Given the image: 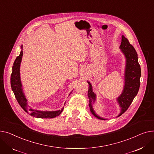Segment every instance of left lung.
<instances>
[{"label": "left lung", "mask_w": 154, "mask_h": 154, "mask_svg": "<svg viewBox=\"0 0 154 154\" xmlns=\"http://www.w3.org/2000/svg\"><path fill=\"white\" fill-rule=\"evenodd\" d=\"M125 58V66L124 71V85L122 92L117 98V103L121 107V112L117 117L124 113L131 104L133 99L136 96L140 87V78L141 69L138 62V55L135 48L130 44L129 40L122 35L121 43L119 47ZM89 85L88 97L89 98V107L90 111L96 118L101 120H107L99 116L95 112L93 104L96 99V94L93 91V86L88 81Z\"/></svg>", "instance_id": "1"}]
</instances>
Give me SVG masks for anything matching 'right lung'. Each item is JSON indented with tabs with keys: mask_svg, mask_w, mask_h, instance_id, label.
Masks as SVG:
<instances>
[{
	"mask_svg": "<svg viewBox=\"0 0 154 154\" xmlns=\"http://www.w3.org/2000/svg\"><path fill=\"white\" fill-rule=\"evenodd\" d=\"M21 51L19 56H18L12 66V73L11 78V85L12 91L14 93L15 98L17 102L19 103L20 106L22 107V109L30 115L37 117V118H42V119H50L54 118L58 116H59L63 110V107L61 109L58 111H40L33 109L30 108V106L27 103V99L24 94L23 90L22 88V85L20 79V67L22 61V58L23 56V46L21 45ZM70 95V94H69Z\"/></svg>",
	"mask_w": 154,
	"mask_h": 154,
	"instance_id": "right-lung-1",
	"label": "right lung"
}]
</instances>
